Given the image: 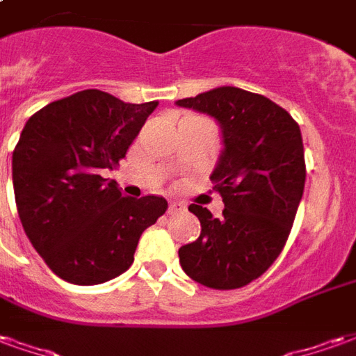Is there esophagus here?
Instances as JSON below:
<instances>
[{
    "mask_svg": "<svg viewBox=\"0 0 356 356\" xmlns=\"http://www.w3.org/2000/svg\"><path fill=\"white\" fill-rule=\"evenodd\" d=\"M183 209H185V204H183V202H177V200L170 202V213H177V211H183Z\"/></svg>",
    "mask_w": 356,
    "mask_h": 356,
    "instance_id": "esophagus-1",
    "label": "esophagus"
}]
</instances>
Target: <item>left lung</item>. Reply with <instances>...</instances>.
Wrapping results in <instances>:
<instances>
[{
    "mask_svg": "<svg viewBox=\"0 0 356 356\" xmlns=\"http://www.w3.org/2000/svg\"><path fill=\"white\" fill-rule=\"evenodd\" d=\"M221 127L223 150L209 179L223 196V217L191 204L200 236L179 248L186 275L213 290L242 288L282 252L305 188L299 125L276 102L246 89L216 88L177 101Z\"/></svg>",
    "mask_w": 356,
    "mask_h": 356,
    "instance_id": "left-lung-1",
    "label": "left lung"
}]
</instances>
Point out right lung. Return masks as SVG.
Here are the masks:
<instances>
[{"label":"right lung","instance_id":"right-lung-1","mask_svg":"<svg viewBox=\"0 0 356 356\" xmlns=\"http://www.w3.org/2000/svg\"><path fill=\"white\" fill-rule=\"evenodd\" d=\"M156 106L86 89L38 110L20 133L13 152L20 223L66 282L93 286L125 273L143 231L165 213L162 196H124L101 175L125 158Z\"/></svg>","mask_w":356,"mask_h":356}]
</instances>
